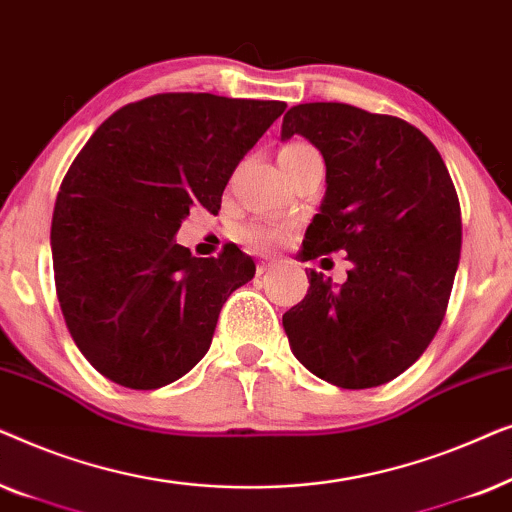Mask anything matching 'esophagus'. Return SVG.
I'll use <instances>...</instances> for the list:
<instances>
[{"label": "esophagus", "instance_id": "34e87169", "mask_svg": "<svg viewBox=\"0 0 512 512\" xmlns=\"http://www.w3.org/2000/svg\"><path fill=\"white\" fill-rule=\"evenodd\" d=\"M275 268H277L275 258H261V261L256 263V272H258V275H265V272H270V270H275Z\"/></svg>", "mask_w": 512, "mask_h": 512}]
</instances>
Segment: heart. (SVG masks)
<instances>
[{"instance_id": "obj_1", "label": "heart", "mask_w": 512, "mask_h": 512, "mask_svg": "<svg viewBox=\"0 0 512 512\" xmlns=\"http://www.w3.org/2000/svg\"><path fill=\"white\" fill-rule=\"evenodd\" d=\"M312 149L314 146H310L307 142H289L282 146L279 158L298 156V153L312 151ZM286 235H289V230H286L284 226H277V223H268V221H247L235 230L237 240H240L242 244H247V247L254 251L275 249L286 240Z\"/></svg>"}]
</instances>
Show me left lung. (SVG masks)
<instances>
[{
    "mask_svg": "<svg viewBox=\"0 0 512 512\" xmlns=\"http://www.w3.org/2000/svg\"><path fill=\"white\" fill-rule=\"evenodd\" d=\"M326 163V195L303 258L345 251L335 286L310 270L307 296L284 314L296 359L340 389H370L408 370L438 333L461 251L457 188L431 139L398 116L342 102L284 114Z\"/></svg>",
    "mask_w": 512,
    "mask_h": 512,
    "instance_id": "left-lung-1",
    "label": "left lung"
}]
</instances>
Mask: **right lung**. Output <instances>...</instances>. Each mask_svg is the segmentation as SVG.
<instances>
[{"mask_svg":"<svg viewBox=\"0 0 512 512\" xmlns=\"http://www.w3.org/2000/svg\"><path fill=\"white\" fill-rule=\"evenodd\" d=\"M277 100L160 93L93 132L62 179L51 223L55 291L76 347L128 389H160L212 345L251 256L198 258L174 240L193 207L219 214L235 167L284 114Z\"/></svg>","mask_w":512,"mask_h":512,"instance_id":"obj_1","label":"right lung"}]
</instances>
